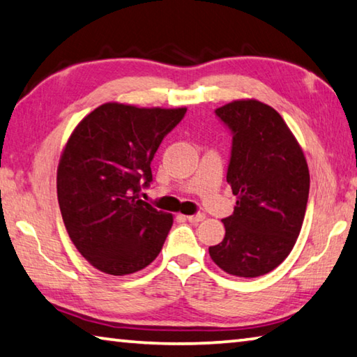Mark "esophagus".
Here are the masks:
<instances>
[{
    "label": "esophagus",
    "mask_w": 357,
    "mask_h": 357,
    "mask_svg": "<svg viewBox=\"0 0 357 357\" xmlns=\"http://www.w3.org/2000/svg\"><path fill=\"white\" fill-rule=\"evenodd\" d=\"M185 219L189 220V222H192V223H198V222H202V220L204 219V214H193V215H187Z\"/></svg>",
    "instance_id": "esophagus-1"
}]
</instances>
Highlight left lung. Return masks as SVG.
<instances>
[{
    "mask_svg": "<svg viewBox=\"0 0 357 357\" xmlns=\"http://www.w3.org/2000/svg\"><path fill=\"white\" fill-rule=\"evenodd\" d=\"M215 114L233 132L227 181L236 206L222 220L225 238L209 247V255L227 274L253 279L274 271L293 250L309 200V167L273 107L239 99Z\"/></svg>",
    "mask_w": 357,
    "mask_h": 357,
    "instance_id": "left-lung-1",
    "label": "left lung"
}]
</instances>
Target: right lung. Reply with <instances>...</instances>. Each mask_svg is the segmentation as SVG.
I'll return each instance as SVG.
<instances>
[{"mask_svg":"<svg viewBox=\"0 0 357 357\" xmlns=\"http://www.w3.org/2000/svg\"><path fill=\"white\" fill-rule=\"evenodd\" d=\"M185 112L107 102L66 143L56 173L63 222L77 250L102 273L134 274L162 250L173 215L138 193L153 181L157 148Z\"/></svg>","mask_w":357,"mask_h":357,"instance_id":"right-lung-1","label":"right lung"}]
</instances>
